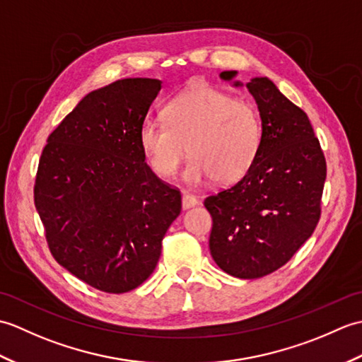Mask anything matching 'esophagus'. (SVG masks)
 <instances>
[{
	"label": "esophagus",
	"instance_id": "1",
	"mask_svg": "<svg viewBox=\"0 0 362 362\" xmlns=\"http://www.w3.org/2000/svg\"><path fill=\"white\" fill-rule=\"evenodd\" d=\"M182 205H183V209H185V210L193 209L194 205H197V199L193 194H189L185 191V193L182 194Z\"/></svg>",
	"mask_w": 362,
	"mask_h": 362
}]
</instances>
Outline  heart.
I'll return each mask as SVG.
<instances>
[{
  "mask_svg": "<svg viewBox=\"0 0 362 362\" xmlns=\"http://www.w3.org/2000/svg\"><path fill=\"white\" fill-rule=\"evenodd\" d=\"M163 121L146 119L138 140L152 171L169 179L188 152L183 179L197 185L210 179L230 185L247 174L261 146L257 107L226 91L193 86L163 107Z\"/></svg>",
  "mask_w": 362,
  "mask_h": 362,
  "instance_id": "b5f03b06",
  "label": "heart"
}]
</instances>
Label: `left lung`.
<instances>
[{"label": "left lung", "instance_id": "8db88e82", "mask_svg": "<svg viewBox=\"0 0 362 362\" xmlns=\"http://www.w3.org/2000/svg\"><path fill=\"white\" fill-rule=\"evenodd\" d=\"M236 71H222L233 81ZM243 87L241 81H233ZM261 118V146L240 182L205 199L210 252L222 271L259 279L286 264L320 218L327 163L306 113L267 78L245 83Z\"/></svg>", "mask_w": 362, "mask_h": 362}]
</instances>
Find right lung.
<instances>
[{
	"label": "right lung",
	"instance_id": "add662e5",
	"mask_svg": "<svg viewBox=\"0 0 362 362\" xmlns=\"http://www.w3.org/2000/svg\"><path fill=\"white\" fill-rule=\"evenodd\" d=\"M160 88L158 79L134 78L90 91L38 161L34 202L52 257L112 294L148 280L182 210L180 191L152 173L138 140Z\"/></svg>",
	"mask_w": 362,
	"mask_h": 362
}]
</instances>
